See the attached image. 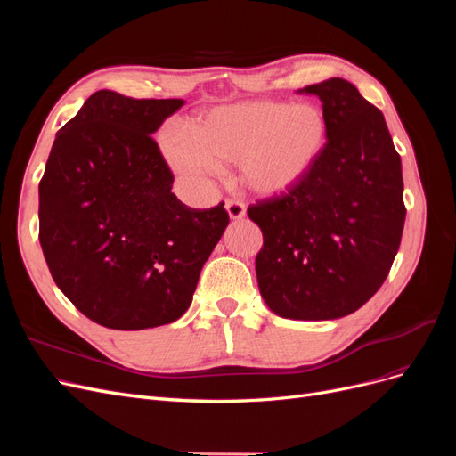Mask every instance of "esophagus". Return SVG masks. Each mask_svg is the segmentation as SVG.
Masks as SVG:
<instances>
[{"label": "esophagus", "instance_id": "1", "mask_svg": "<svg viewBox=\"0 0 456 456\" xmlns=\"http://www.w3.org/2000/svg\"><path fill=\"white\" fill-rule=\"evenodd\" d=\"M224 207H226L230 218H233V220H240L245 216V203L240 200H226Z\"/></svg>", "mask_w": 456, "mask_h": 456}]
</instances>
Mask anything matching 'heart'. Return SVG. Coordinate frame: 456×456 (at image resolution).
I'll list each match as a JSON object with an SVG mask.
<instances>
[{"label":"heart","mask_w":456,"mask_h":456,"mask_svg":"<svg viewBox=\"0 0 456 456\" xmlns=\"http://www.w3.org/2000/svg\"><path fill=\"white\" fill-rule=\"evenodd\" d=\"M325 134V114L314 102L247 101L209 110L190 131L167 129L161 150L169 167L186 181L216 176L223 163H238L247 188L273 196L306 176Z\"/></svg>","instance_id":"heart-1"}]
</instances>
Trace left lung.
<instances>
[{"label": "left lung", "instance_id": "obj_1", "mask_svg": "<svg viewBox=\"0 0 456 456\" xmlns=\"http://www.w3.org/2000/svg\"><path fill=\"white\" fill-rule=\"evenodd\" d=\"M298 93L320 96L327 142L287 194L247 209L262 230L256 280L268 308L289 320H337L375 295L405 224L402 158L379 108L350 81Z\"/></svg>", "mask_w": 456, "mask_h": 456}]
</instances>
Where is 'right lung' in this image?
<instances>
[{
	"label": "right lung",
	"instance_id": "obj_1",
	"mask_svg": "<svg viewBox=\"0 0 456 456\" xmlns=\"http://www.w3.org/2000/svg\"><path fill=\"white\" fill-rule=\"evenodd\" d=\"M183 104L96 91L53 142L39 183V243L54 283L102 327L178 320L230 223L224 203L191 209L171 191L151 133Z\"/></svg>",
	"mask_w": 456,
	"mask_h": 456
}]
</instances>
